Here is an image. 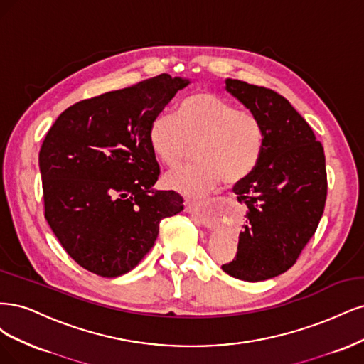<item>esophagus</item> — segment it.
Returning <instances> with one entry per match:
<instances>
[{
    "label": "esophagus",
    "mask_w": 364,
    "mask_h": 364,
    "mask_svg": "<svg viewBox=\"0 0 364 364\" xmlns=\"http://www.w3.org/2000/svg\"><path fill=\"white\" fill-rule=\"evenodd\" d=\"M184 205H186L187 212H199V210H201L203 207H205V204H203V203H195V201H192V199H186Z\"/></svg>",
    "instance_id": "34e87169"
}]
</instances>
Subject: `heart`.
I'll use <instances>...</instances> for the list:
<instances>
[{
  "mask_svg": "<svg viewBox=\"0 0 364 364\" xmlns=\"http://www.w3.org/2000/svg\"><path fill=\"white\" fill-rule=\"evenodd\" d=\"M152 152L168 166H177L195 145L196 163L172 169L169 189L201 196L224 178L234 184L255 169L264 146V128L259 116L237 110L231 101L213 92H196L184 98L177 116L159 113L148 127Z\"/></svg>",
  "mask_w": 364,
  "mask_h": 364,
  "instance_id": "heart-1",
  "label": "heart"
}]
</instances>
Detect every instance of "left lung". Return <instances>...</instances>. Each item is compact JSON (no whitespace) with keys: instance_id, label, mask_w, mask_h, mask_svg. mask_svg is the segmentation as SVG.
Segmentation results:
<instances>
[{"instance_id":"left-lung-1","label":"left lung","mask_w":364,"mask_h":364,"mask_svg":"<svg viewBox=\"0 0 364 364\" xmlns=\"http://www.w3.org/2000/svg\"><path fill=\"white\" fill-rule=\"evenodd\" d=\"M225 89L259 116L264 146L255 169L236 183L246 204L237 254L222 271L243 281H264L290 269L319 225L326 199L325 154L306 119L277 92L225 80Z\"/></svg>"}]
</instances>
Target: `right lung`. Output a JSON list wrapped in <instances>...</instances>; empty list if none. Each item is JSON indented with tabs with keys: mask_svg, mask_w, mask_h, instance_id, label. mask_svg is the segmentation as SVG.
I'll use <instances>...</instances> for the list:
<instances>
[{
	"mask_svg": "<svg viewBox=\"0 0 364 364\" xmlns=\"http://www.w3.org/2000/svg\"><path fill=\"white\" fill-rule=\"evenodd\" d=\"M189 78L161 74L68 107L39 151L45 219L65 251L87 271H132L154 245L163 218L183 198L157 191L160 168L148 127Z\"/></svg>",
	"mask_w": 364,
	"mask_h": 364,
	"instance_id": "1",
	"label": "right lung"
}]
</instances>
